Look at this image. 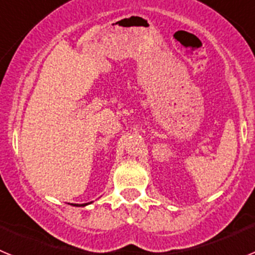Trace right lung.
<instances>
[{
	"label": "right lung",
	"mask_w": 255,
	"mask_h": 255,
	"mask_svg": "<svg viewBox=\"0 0 255 255\" xmlns=\"http://www.w3.org/2000/svg\"><path fill=\"white\" fill-rule=\"evenodd\" d=\"M74 206H78V204H74ZM82 206H87V204H82Z\"/></svg>",
	"instance_id": "1"
}]
</instances>
